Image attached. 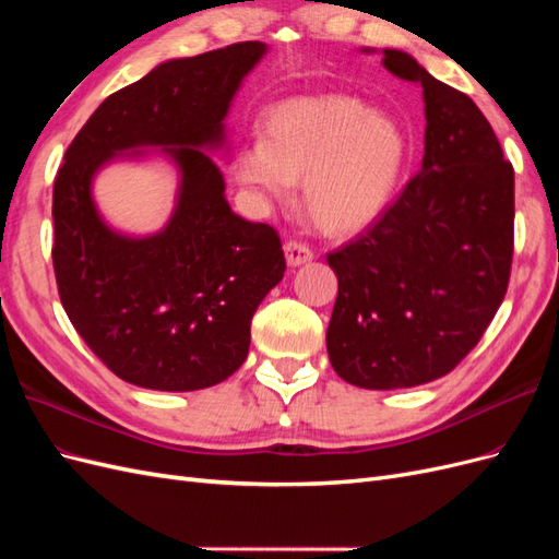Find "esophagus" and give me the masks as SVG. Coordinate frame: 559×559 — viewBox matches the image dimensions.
I'll return each instance as SVG.
<instances>
[{
  "label": "esophagus",
  "instance_id": "1",
  "mask_svg": "<svg viewBox=\"0 0 559 559\" xmlns=\"http://www.w3.org/2000/svg\"><path fill=\"white\" fill-rule=\"evenodd\" d=\"M284 257H286V263L289 265H302L314 259V251L306 245V242H298V240H289L284 245Z\"/></svg>",
  "mask_w": 559,
  "mask_h": 559
}]
</instances>
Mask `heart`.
Listing matches in <instances>:
<instances>
[{"label":"heart","instance_id":"obj_1","mask_svg":"<svg viewBox=\"0 0 559 559\" xmlns=\"http://www.w3.org/2000/svg\"><path fill=\"white\" fill-rule=\"evenodd\" d=\"M405 163L408 138L394 118L347 95H314L270 111L265 138L242 146L235 173L275 200L306 181L312 222L329 233H352L386 210Z\"/></svg>","mask_w":559,"mask_h":559}]
</instances>
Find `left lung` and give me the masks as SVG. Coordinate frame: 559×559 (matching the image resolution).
<instances>
[{
    "instance_id": "1",
    "label": "left lung",
    "mask_w": 559,
    "mask_h": 559,
    "mask_svg": "<svg viewBox=\"0 0 559 559\" xmlns=\"http://www.w3.org/2000/svg\"><path fill=\"white\" fill-rule=\"evenodd\" d=\"M382 64L425 93V158L361 235L331 251L337 298L329 359L364 389L448 376L478 345L509 289L515 179L473 99L403 50Z\"/></svg>"
}]
</instances>
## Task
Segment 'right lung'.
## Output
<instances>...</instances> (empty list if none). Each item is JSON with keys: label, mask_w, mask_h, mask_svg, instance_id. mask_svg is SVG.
I'll return each instance as SVG.
<instances>
[{"label": "right lung", "mask_w": 559, "mask_h": 559, "mask_svg": "<svg viewBox=\"0 0 559 559\" xmlns=\"http://www.w3.org/2000/svg\"><path fill=\"white\" fill-rule=\"evenodd\" d=\"M263 53L265 44L240 41L167 60L109 95L67 146L53 183L58 294L95 357L130 384L195 392L233 376L253 312L284 277L277 230L233 214L224 175L202 151L222 146L233 97ZM142 145L178 163L180 200L160 234L126 239L98 218L90 183Z\"/></svg>", "instance_id": "obj_1"}]
</instances>
